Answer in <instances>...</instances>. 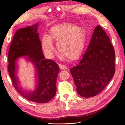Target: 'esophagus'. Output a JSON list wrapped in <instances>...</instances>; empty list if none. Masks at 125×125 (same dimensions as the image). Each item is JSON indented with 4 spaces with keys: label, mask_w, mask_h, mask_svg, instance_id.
<instances>
[{
    "label": "esophagus",
    "mask_w": 125,
    "mask_h": 125,
    "mask_svg": "<svg viewBox=\"0 0 125 125\" xmlns=\"http://www.w3.org/2000/svg\"><path fill=\"white\" fill-rule=\"evenodd\" d=\"M59 67L60 68V69H62V70H65V69H67V67L66 66L62 65H61V64H59Z\"/></svg>",
    "instance_id": "34e87169"
}]
</instances>
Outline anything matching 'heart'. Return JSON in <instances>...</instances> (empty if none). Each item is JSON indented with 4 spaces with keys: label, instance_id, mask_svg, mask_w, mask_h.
I'll use <instances>...</instances> for the list:
<instances>
[{
    "label": "heart",
    "instance_id": "heart-1",
    "mask_svg": "<svg viewBox=\"0 0 125 125\" xmlns=\"http://www.w3.org/2000/svg\"><path fill=\"white\" fill-rule=\"evenodd\" d=\"M85 40V31L81 26L62 22L51 28L48 36L43 37L42 44L44 51L51 55L54 51L52 41H56L61 55L67 59L74 60L81 55Z\"/></svg>",
    "mask_w": 125,
    "mask_h": 125
}]
</instances>
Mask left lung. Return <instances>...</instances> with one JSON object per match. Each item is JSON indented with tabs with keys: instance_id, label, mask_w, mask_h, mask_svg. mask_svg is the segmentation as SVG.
<instances>
[{
	"instance_id": "obj_1",
	"label": "left lung",
	"mask_w": 125,
	"mask_h": 125,
	"mask_svg": "<svg viewBox=\"0 0 125 125\" xmlns=\"http://www.w3.org/2000/svg\"><path fill=\"white\" fill-rule=\"evenodd\" d=\"M115 52L100 25L94 29L88 49L77 66L70 69L79 95L93 97L103 90L115 73Z\"/></svg>"
}]
</instances>
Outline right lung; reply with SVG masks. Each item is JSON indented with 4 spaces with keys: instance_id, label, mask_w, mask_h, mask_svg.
<instances>
[{
    "instance_id": "add662e5",
    "label": "right lung",
    "mask_w": 125,
    "mask_h": 125,
    "mask_svg": "<svg viewBox=\"0 0 125 125\" xmlns=\"http://www.w3.org/2000/svg\"><path fill=\"white\" fill-rule=\"evenodd\" d=\"M39 24L18 30L15 33L8 52V70L14 88L25 99L39 103L51 101L56 93V79L58 65L51 59H45L42 44L37 33ZM22 55L28 56L35 64L38 77L37 89L32 93L22 90L17 85L15 75V60Z\"/></svg>"
}]
</instances>
